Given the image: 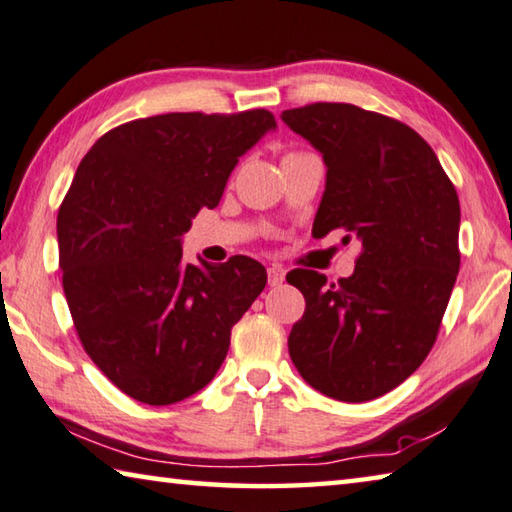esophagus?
<instances>
[{"label":"esophagus","mask_w":512,"mask_h":512,"mask_svg":"<svg viewBox=\"0 0 512 512\" xmlns=\"http://www.w3.org/2000/svg\"><path fill=\"white\" fill-rule=\"evenodd\" d=\"M284 277H286V271L282 266L277 264L268 266V286H280L284 282Z\"/></svg>","instance_id":"34e87169"}]
</instances>
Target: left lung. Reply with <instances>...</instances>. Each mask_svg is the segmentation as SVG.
Segmentation results:
<instances>
[{"instance_id": "left-lung-1", "label": "left lung", "mask_w": 512, "mask_h": 512, "mask_svg": "<svg viewBox=\"0 0 512 512\" xmlns=\"http://www.w3.org/2000/svg\"><path fill=\"white\" fill-rule=\"evenodd\" d=\"M322 154L327 183L313 237L345 230L356 271L329 284L297 268L306 300L288 336L300 376L324 396L365 403L392 392L430 353L459 273V197L412 127L347 102L286 109Z\"/></svg>"}]
</instances>
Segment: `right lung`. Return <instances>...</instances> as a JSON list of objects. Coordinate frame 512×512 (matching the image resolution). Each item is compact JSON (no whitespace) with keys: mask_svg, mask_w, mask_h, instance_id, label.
I'll return each instance as SVG.
<instances>
[{"mask_svg":"<svg viewBox=\"0 0 512 512\" xmlns=\"http://www.w3.org/2000/svg\"><path fill=\"white\" fill-rule=\"evenodd\" d=\"M277 127L271 111L163 114L100 136L58 212L62 286L82 347L120 392L172 405L206 387L266 286L246 255L183 262V235Z\"/></svg>","mask_w":512,"mask_h":512,"instance_id":"right-lung-1","label":"right lung"}]
</instances>
